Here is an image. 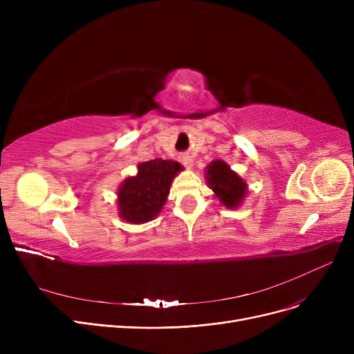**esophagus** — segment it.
Masks as SVG:
<instances>
[{
	"mask_svg": "<svg viewBox=\"0 0 354 354\" xmlns=\"http://www.w3.org/2000/svg\"><path fill=\"white\" fill-rule=\"evenodd\" d=\"M180 162H182V165H183V166H187V167H192L194 159H192L189 155H183V156H180Z\"/></svg>",
	"mask_w": 354,
	"mask_h": 354,
	"instance_id": "34e87169",
	"label": "esophagus"
}]
</instances>
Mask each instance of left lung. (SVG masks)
<instances>
[{
	"instance_id": "left-lung-1",
	"label": "left lung",
	"mask_w": 354,
	"mask_h": 354,
	"mask_svg": "<svg viewBox=\"0 0 354 354\" xmlns=\"http://www.w3.org/2000/svg\"><path fill=\"white\" fill-rule=\"evenodd\" d=\"M207 180L222 205L228 208L238 207L247 194V183L222 160H214L208 166Z\"/></svg>"
}]
</instances>
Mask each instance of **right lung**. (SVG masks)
<instances>
[{
  "label": "right lung",
  "mask_w": 354,
  "mask_h": 354,
  "mask_svg": "<svg viewBox=\"0 0 354 354\" xmlns=\"http://www.w3.org/2000/svg\"><path fill=\"white\" fill-rule=\"evenodd\" d=\"M180 167L178 162L162 159L140 163L138 175L127 178L119 189L120 216L132 224H143L158 216Z\"/></svg>",
  "instance_id": "1"
}]
</instances>
